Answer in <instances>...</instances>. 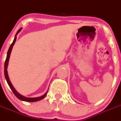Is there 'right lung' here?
<instances>
[{
    "label": "right lung",
    "mask_w": 121,
    "mask_h": 121,
    "mask_svg": "<svg viewBox=\"0 0 121 121\" xmlns=\"http://www.w3.org/2000/svg\"><path fill=\"white\" fill-rule=\"evenodd\" d=\"M21 29H22V28H20L18 31H17V33H16V35H15V38H14L13 41V43H12V44L10 45V47H9V50H8V53H7L6 59V60H5V63H4V77H5V78H6V80L7 83H8V85L9 86L10 88L11 89V90H12V91L13 92V93H14V95H15V96H16V98H18L19 100H22V101L28 102H33L39 101V100H41V99H44V98H45V96H46L47 94V93H48V91L46 92V93H45V94L44 95H43L42 96L38 97V98H26V97L23 96L21 95H20L19 93H17V91L15 90V88L13 87V86L11 82H10V80H9V77H8V71H7V67H8V63H9V58H10V53H11L12 50L13 46V45L15 44V41H16V35H17V34H18L19 32L21 31Z\"/></svg>",
    "instance_id": "1"
}]
</instances>
